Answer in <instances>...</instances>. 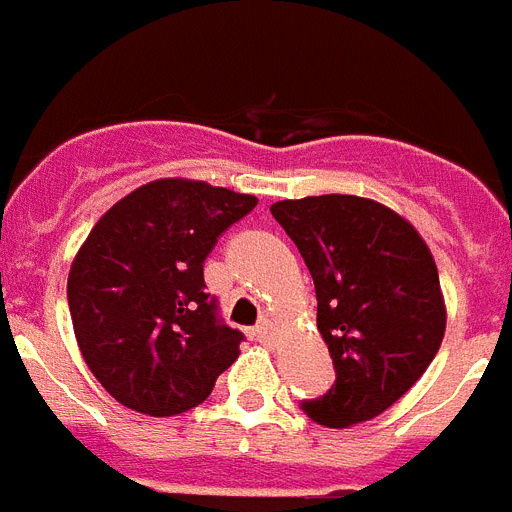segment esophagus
I'll list each match as a JSON object with an SVG mask.
<instances>
[{
  "mask_svg": "<svg viewBox=\"0 0 512 512\" xmlns=\"http://www.w3.org/2000/svg\"><path fill=\"white\" fill-rule=\"evenodd\" d=\"M252 336H255V341L260 343H270V338H273V322L263 320L255 330H252Z\"/></svg>",
  "mask_w": 512,
  "mask_h": 512,
  "instance_id": "34e87169",
  "label": "esophagus"
}]
</instances>
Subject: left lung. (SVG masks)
Wrapping results in <instances>:
<instances>
[{
  "label": "left lung",
  "instance_id": "obj_1",
  "mask_svg": "<svg viewBox=\"0 0 512 512\" xmlns=\"http://www.w3.org/2000/svg\"><path fill=\"white\" fill-rule=\"evenodd\" d=\"M307 263L317 330L336 382L302 411L343 429L390 409L424 375L445 336V302L432 252L406 218L356 195L270 205Z\"/></svg>",
  "mask_w": 512,
  "mask_h": 512
}]
</instances>
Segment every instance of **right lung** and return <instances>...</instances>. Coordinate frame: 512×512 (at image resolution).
<instances>
[{
  "instance_id": "obj_1",
  "label": "right lung",
  "mask_w": 512,
  "mask_h": 512,
  "mask_svg": "<svg viewBox=\"0 0 512 512\" xmlns=\"http://www.w3.org/2000/svg\"><path fill=\"white\" fill-rule=\"evenodd\" d=\"M255 195L156 179L93 226L67 278L85 364L122 406L148 416L195 409L244 336L218 317L203 265Z\"/></svg>"
}]
</instances>
